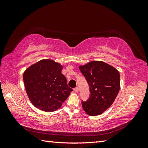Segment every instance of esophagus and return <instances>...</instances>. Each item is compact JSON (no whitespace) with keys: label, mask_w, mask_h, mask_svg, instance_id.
<instances>
[{"label":"esophagus","mask_w":148,"mask_h":148,"mask_svg":"<svg viewBox=\"0 0 148 148\" xmlns=\"http://www.w3.org/2000/svg\"><path fill=\"white\" fill-rule=\"evenodd\" d=\"M73 90H74V91H75V92H78V91H79V88H78V87H76V88H74Z\"/></svg>","instance_id":"obj_1"}]
</instances>
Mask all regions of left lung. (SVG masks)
I'll list each match as a JSON object with an SVG mask.
<instances>
[{
    "label": "left lung",
    "mask_w": 148,
    "mask_h": 148,
    "mask_svg": "<svg viewBox=\"0 0 148 148\" xmlns=\"http://www.w3.org/2000/svg\"><path fill=\"white\" fill-rule=\"evenodd\" d=\"M79 68L90 92L88 99L82 102L83 108L89 115H100L113 104L119 92V71L101 61H92Z\"/></svg>",
    "instance_id": "obj_1"
}]
</instances>
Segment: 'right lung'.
<instances>
[{"instance_id": "1", "label": "right lung", "mask_w": 148, "mask_h": 148, "mask_svg": "<svg viewBox=\"0 0 148 148\" xmlns=\"http://www.w3.org/2000/svg\"><path fill=\"white\" fill-rule=\"evenodd\" d=\"M62 66L52 60H40L23 73L26 93L39 109L53 112L61 107L73 89L61 73Z\"/></svg>"}]
</instances>
